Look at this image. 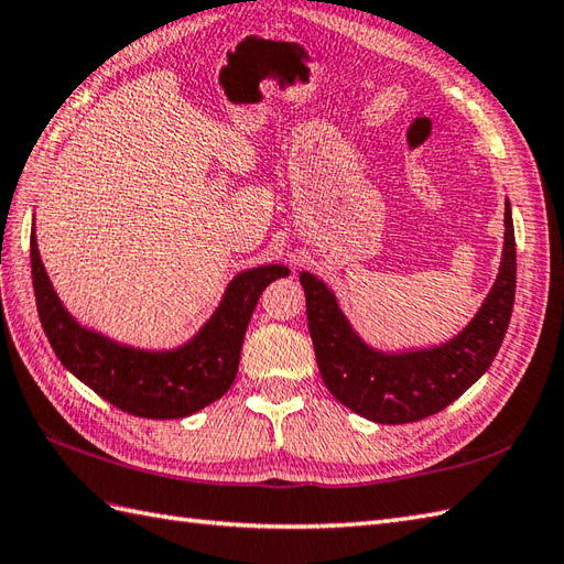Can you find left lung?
I'll return each mask as SVG.
<instances>
[{
    "instance_id": "left-lung-1",
    "label": "left lung",
    "mask_w": 564,
    "mask_h": 564,
    "mask_svg": "<svg viewBox=\"0 0 564 564\" xmlns=\"http://www.w3.org/2000/svg\"><path fill=\"white\" fill-rule=\"evenodd\" d=\"M300 283L307 297V326L316 365L330 395L379 424L426 420L484 377L508 330L517 283L510 202L505 205V248L496 285L469 326L438 348L400 355L373 350L355 334L336 295L319 279L302 271Z\"/></svg>"
}]
</instances>
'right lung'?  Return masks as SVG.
Returning a JSON list of instances; mask_svg holds the SVG:
<instances>
[{"label": "right lung", "mask_w": 564, "mask_h": 564, "mask_svg": "<svg viewBox=\"0 0 564 564\" xmlns=\"http://www.w3.org/2000/svg\"><path fill=\"white\" fill-rule=\"evenodd\" d=\"M31 269L37 314L62 365L85 386L128 414L144 420H181L219 400L236 381L242 338L264 288L291 273L269 264L242 271L199 334L176 350H135L80 326L47 279L31 234Z\"/></svg>", "instance_id": "right-lung-1"}]
</instances>
